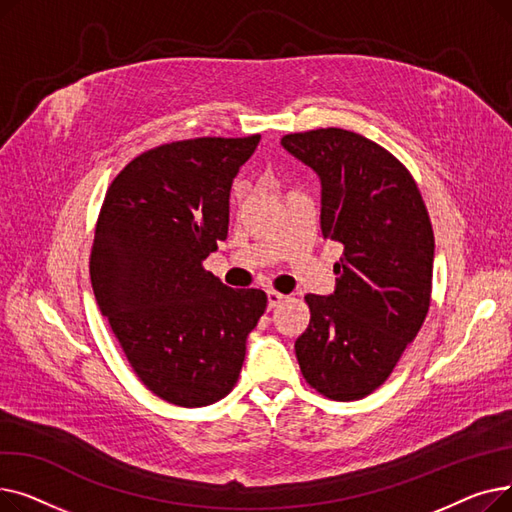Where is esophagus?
<instances>
[{
	"instance_id": "obj_1",
	"label": "esophagus",
	"mask_w": 512,
	"mask_h": 512,
	"mask_svg": "<svg viewBox=\"0 0 512 512\" xmlns=\"http://www.w3.org/2000/svg\"><path fill=\"white\" fill-rule=\"evenodd\" d=\"M284 299H286L284 294H280L276 290H267V307H270V309H276Z\"/></svg>"
}]
</instances>
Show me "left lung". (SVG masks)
Returning <instances> with one entry per match:
<instances>
[{
    "mask_svg": "<svg viewBox=\"0 0 512 512\" xmlns=\"http://www.w3.org/2000/svg\"><path fill=\"white\" fill-rule=\"evenodd\" d=\"M282 147L321 180V234L344 247L330 297L307 294L309 328L294 351L311 388L359 400L380 388L421 330L434 272V230L417 182L357 132L286 134Z\"/></svg>",
    "mask_w": 512,
    "mask_h": 512,
    "instance_id": "1",
    "label": "left lung"
}]
</instances>
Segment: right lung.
<instances>
[{
	"label": "right lung",
	"mask_w": 512,
	"mask_h": 512,
	"mask_svg": "<svg viewBox=\"0 0 512 512\" xmlns=\"http://www.w3.org/2000/svg\"><path fill=\"white\" fill-rule=\"evenodd\" d=\"M203 137L134 157L103 199L91 284L139 380L195 409L236 384L247 336L267 307L257 288H228L203 267L228 236L230 188L259 145Z\"/></svg>",
	"instance_id": "right-lung-1"
}]
</instances>
